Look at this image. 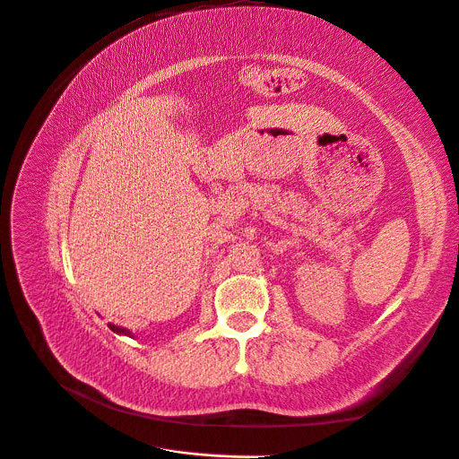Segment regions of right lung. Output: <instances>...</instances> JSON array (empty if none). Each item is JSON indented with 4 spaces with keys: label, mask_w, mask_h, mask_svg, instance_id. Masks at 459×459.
I'll use <instances>...</instances> for the list:
<instances>
[{
    "label": "right lung",
    "mask_w": 459,
    "mask_h": 459,
    "mask_svg": "<svg viewBox=\"0 0 459 459\" xmlns=\"http://www.w3.org/2000/svg\"><path fill=\"white\" fill-rule=\"evenodd\" d=\"M109 329H111L113 333H118V334H128V336H132V334H130V331H128L126 327H118V325L109 324Z\"/></svg>",
    "instance_id": "right-lung-1"
}]
</instances>
